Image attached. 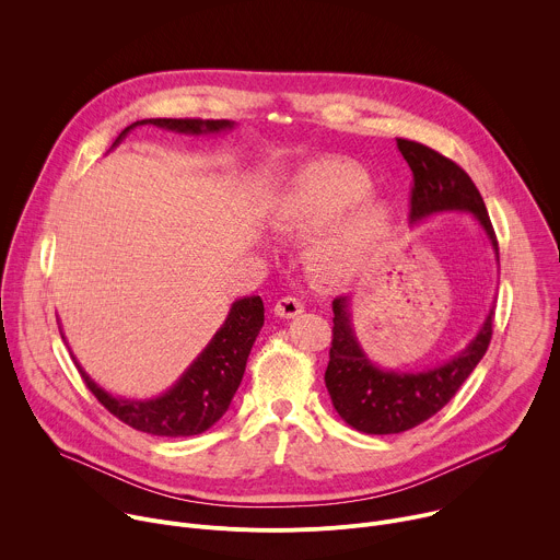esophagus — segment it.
Here are the masks:
<instances>
[{"instance_id":"1","label":"esophagus","mask_w":560,"mask_h":560,"mask_svg":"<svg viewBox=\"0 0 560 560\" xmlns=\"http://www.w3.org/2000/svg\"><path fill=\"white\" fill-rule=\"evenodd\" d=\"M301 312H303V303L299 299H294V296H283V299H279L275 303V314L281 316V318H292V316H296Z\"/></svg>"}]
</instances>
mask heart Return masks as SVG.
I'll return each mask as SVG.
<instances>
[{
    "label": "heart",
    "instance_id": "heart-1",
    "mask_svg": "<svg viewBox=\"0 0 560 560\" xmlns=\"http://www.w3.org/2000/svg\"><path fill=\"white\" fill-rule=\"evenodd\" d=\"M370 177L346 159H326L301 171L275 206V223L294 234H314L352 205V211L312 250V270L328 283H341L359 275L383 248L392 228L385 203L368 199Z\"/></svg>",
    "mask_w": 560,
    "mask_h": 560
}]
</instances>
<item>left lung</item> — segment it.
Here are the masks:
<instances>
[{
    "instance_id": "left-lung-1",
    "label": "left lung",
    "mask_w": 560,
    "mask_h": 560,
    "mask_svg": "<svg viewBox=\"0 0 560 560\" xmlns=\"http://www.w3.org/2000/svg\"><path fill=\"white\" fill-rule=\"evenodd\" d=\"M398 150L412 171L410 221H423L436 212H469L481 223L499 255V242L481 192L469 175L441 152L410 139H396ZM332 348L326 370V387L339 417L365 434H398L417 428L450 404L465 378L488 352L492 341L494 312L469 346L432 370L401 372L381 370L361 350L352 318L350 299L332 301Z\"/></svg>"
}]
</instances>
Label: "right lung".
<instances>
[{
  "instance_id": "obj_1",
  "label": "right lung",
  "mask_w": 560,
  "mask_h": 560,
  "mask_svg": "<svg viewBox=\"0 0 560 560\" xmlns=\"http://www.w3.org/2000/svg\"><path fill=\"white\" fill-rule=\"evenodd\" d=\"M152 124L166 130L186 135H210L234 126L228 119H141L121 130L113 145L135 126ZM264 326L261 296H244L232 303L225 324L192 361L182 378L162 396L150 401H130L115 398L102 389L84 370V383L97 396V401L126 425L152 436H192L212 428L228 410L232 396L244 378L248 354Z\"/></svg>"
}]
</instances>
